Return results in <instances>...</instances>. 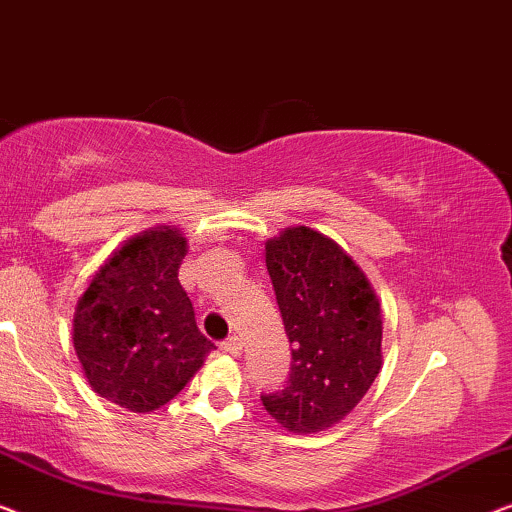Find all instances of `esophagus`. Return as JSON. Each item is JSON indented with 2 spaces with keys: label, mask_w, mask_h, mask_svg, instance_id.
<instances>
[{
  "label": "esophagus",
  "mask_w": 512,
  "mask_h": 512,
  "mask_svg": "<svg viewBox=\"0 0 512 512\" xmlns=\"http://www.w3.org/2000/svg\"><path fill=\"white\" fill-rule=\"evenodd\" d=\"M222 350H225L227 355H232V357H239L241 352H243V343H241V338H239V336H232V338H227V341L222 343Z\"/></svg>",
  "instance_id": "34e87169"
}]
</instances>
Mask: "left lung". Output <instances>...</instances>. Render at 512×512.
I'll return each instance as SVG.
<instances>
[{
  "mask_svg": "<svg viewBox=\"0 0 512 512\" xmlns=\"http://www.w3.org/2000/svg\"><path fill=\"white\" fill-rule=\"evenodd\" d=\"M264 262L294 350L287 387L262 403L292 434H318L341 422L380 373V301L355 259L311 227L266 241Z\"/></svg>",
  "mask_w": 512,
  "mask_h": 512,
  "instance_id": "1",
  "label": "left lung"
}]
</instances>
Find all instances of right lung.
Returning <instances> with one entry per match:
<instances>
[{
	"label": "right lung",
	"instance_id": "right-lung-1",
	"mask_svg": "<svg viewBox=\"0 0 512 512\" xmlns=\"http://www.w3.org/2000/svg\"><path fill=\"white\" fill-rule=\"evenodd\" d=\"M185 255L181 229H146L106 259L76 304L71 336L88 385L132 413L174 399L215 348L178 280Z\"/></svg>",
	"mask_w": 512,
	"mask_h": 512
}]
</instances>
